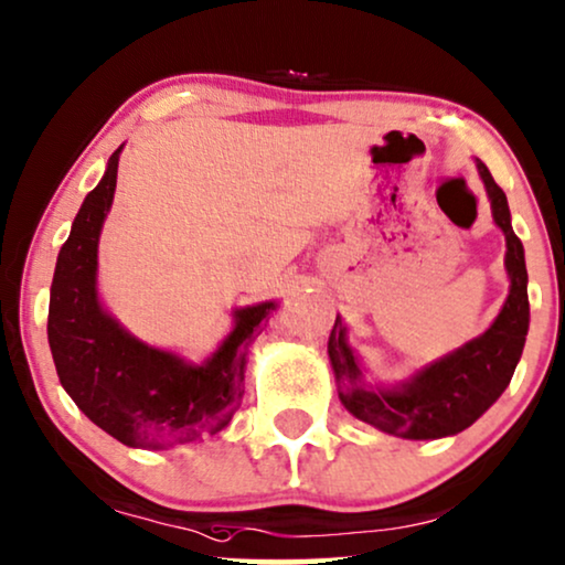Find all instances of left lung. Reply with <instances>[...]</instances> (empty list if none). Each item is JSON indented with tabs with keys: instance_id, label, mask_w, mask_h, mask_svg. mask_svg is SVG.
Masks as SVG:
<instances>
[{
	"instance_id": "1",
	"label": "left lung",
	"mask_w": 565,
	"mask_h": 565,
	"mask_svg": "<svg viewBox=\"0 0 565 565\" xmlns=\"http://www.w3.org/2000/svg\"><path fill=\"white\" fill-rule=\"evenodd\" d=\"M493 220L507 236V273L511 280L509 298L493 324L475 340L461 345L441 361L426 365L399 386H369L348 332L337 317L329 334V363H332L340 402L358 420L384 434L428 441L454 436L470 428L509 386L522 358L526 329H530V298H526L524 246L511 228V212L503 189L495 184L486 163L478 160Z\"/></svg>"
}]
</instances>
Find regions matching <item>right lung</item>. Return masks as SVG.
I'll use <instances>...</instances> for the list:
<instances>
[{
    "instance_id": "right-lung-1",
    "label": "right lung",
    "mask_w": 565,
    "mask_h": 565,
    "mask_svg": "<svg viewBox=\"0 0 565 565\" xmlns=\"http://www.w3.org/2000/svg\"><path fill=\"white\" fill-rule=\"evenodd\" d=\"M121 148L85 196L58 252L49 300V348L58 381L98 428L127 446L163 449L217 434L244 397L246 350L275 300L233 311L231 334L204 363L131 337L98 298V238L111 210Z\"/></svg>"
}]
</instances>
